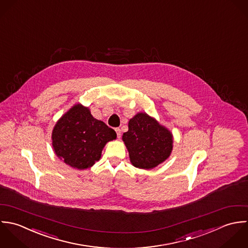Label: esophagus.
Returning a JSON list of instances; mask_svg holds the SVG:
<instances>
[{"label":"esophagus","instance_id":"1","mask_svg":"<svg viewBox=\"0 0 248 248\" xmlns=\"http://www.w3.org/2000/svg\"><path fill=\"white\" fill-rule=\"evenodd\" d=\"M115 131L117 133V137L120 139L121 138V129L120 128H115Z\"/></svg>","mask_w":248,"mask_h":248}]
</instances>
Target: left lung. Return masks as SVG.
Instances as JSON below:
<instances>
[{
    "mask_svg": "<svg viewBox=\"0 0 248 248\" xmlns=\"http://www.w3.org/2000/svg\"><path fill=\"white\" fill-rule=\"evenodd\" d=\"M131 164L151 170L165 162L173 148L172 133L145 112L137 113L128 122V131L123 134Z\"/></svg>",
    "mask_w": 248,
    "mask_h": 248,
    "instance_id": "1",
    "label": "left lung"
}]
</instances>
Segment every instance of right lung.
<instances>
[{
  "instance_id": "add662e5",
  "label": "right lung",
  "mask_w": 248,
  "mask_h": 248,
  "mask_svg": "<svg viewBox=\"0 0 248 248\" xmlns=\"http://www.w3.org/2000/svg\"><path fill=\"white\" fill-rule=\"evenodd\" d=\"M116 138V132L95 119L89 107L77 103L53 126L51 146L65 164L85 170L99 161L105 145Z\"/></svg>"
}]
</instances>
